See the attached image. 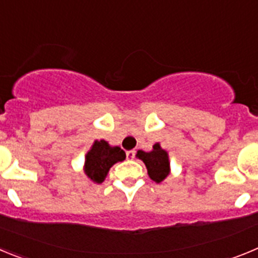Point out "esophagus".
I'll list each match as a JSON object with an SVG mask.
<instances>
[{
	"mask_svg": "<svg viewBox=\"0 0 258 258\" xmlns=\"http://www.w3.org/2000/svg\"><path fill=\"white\" fill-rule=\"evenodd\" d=\"M134 156H136V151H134V150H129V151H126V157L129 159V160H133Z\"/></svg>",
	"mask_w": 258,
	"mask_h": 258,
	"instance_id": "obj_1",
	"label": "esophagus"
}]
</instances>
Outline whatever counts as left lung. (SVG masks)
<instances>
[{
	"label": "left lung",
	"mask_w": 258,
	"mask_h": 258,
	"mask_svg": "<svg viewBox=\"0 0 258 258\" xmlns=\"http://www.w3.org/2000/svg\"><path fill=\"white\" fill-rule=\"evenodd\" d=\"M136 156L145 163L149 177L156 183H161L170 174L169 155L161 149L160 143H155L150 152L138 150Z\"/></svg>",
	"instance_id": "obj_1"
}]
</instances>
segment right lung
Listing matches in <instances>:
<instances>
[{
	"label": "right lung",
	"instance_id": "right-lung-1",
	"mask_svg": "<svg viewBox=\"0 0 258 258\" xmlns=\"http://www.w3.org/2000/svg\"><path fill=\"white\" fill-rule=\"evenodd\" d=\"M126 155L118 146H111L107 141L95 140L85 155L84 173L89 179L99 184L106 179L113 164L124 161Z\"/></svg>",
	"mask_w": 258,
	"mask_h": 258
}]
</instances>
